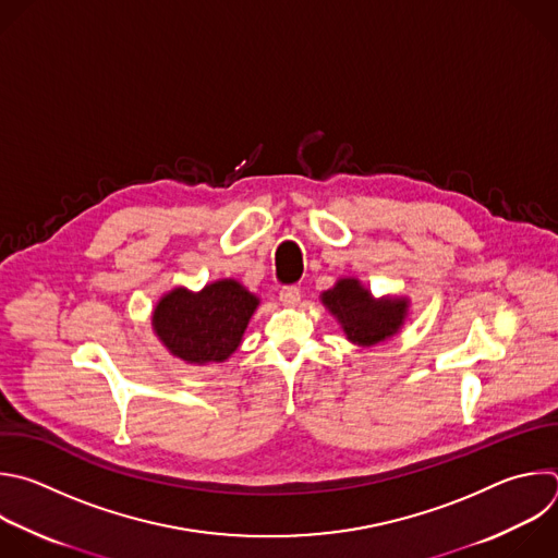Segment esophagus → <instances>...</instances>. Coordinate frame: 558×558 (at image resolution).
<instances>
[{"mask_svg": "<svg viewBox=\"0 0 558 558\" xmlns=\"http://www.w3.org/2000/svg\"><path fill=\"white\" fill-rule=\"evenodd\" d=\"M300 298H302V293H300L298 287H282L280 289V302L284 306H295L300 302Z\"/></svg>", "mask_w": 558, "mask_h": 558, "instance_id": "1", "label": "esophagus"}]
</instances>
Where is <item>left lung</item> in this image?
<instances>
[{
	"label": "left lung",
	"mask_w": 558,
	"mask_h": 558,
	"mask_svg": "<svg viewBox=\"0 0 558 558\" xmlns=\"http://www.w3.org/2000/svg\"><path fill=\"white\" fill-rule=\"evenodd\" d=\"M319 300L339 322L345 339L361 348H373L397 337L410 315L408 295L375 298L354 276L339 278Z\"/></svg>",
	"instance_id": "1"
}]
</instances>
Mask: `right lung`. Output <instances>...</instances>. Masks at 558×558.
Returning <instances> with one entry per match:
<instances>
[{"mask_svg":"<svg viewBox=\"0 0 558 558\" xmlns=\"http://www.w3.org/2000/svg\"><path fill=\"white\" fill-rule=\"evenodd\" d=\"M260 298L234 278L208 282L202 291L174 287L163 293L150 326L163 348L191 365L221 363L243 343Z\"/></svg>","mask_w":558,"mask_h":558,"instance_id":"add662e5","label":"right lung"}]
</instances>
